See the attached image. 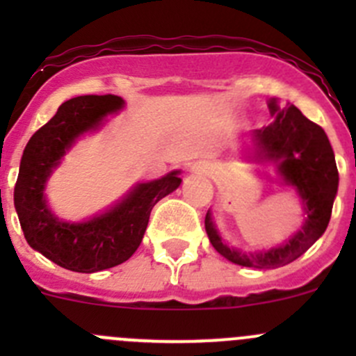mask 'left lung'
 <instances>
[{
    "label": "left lung",
    "mask_w": 356,
    "mask_h": 356,
    "mask_svg": "<svg viewBox=\"0 0 356 356\" xmlns=\"http://www.w3.org/2000/svg\"><path fill=\"white\" fill-rule=\"evenodd\" d=\"M267 105L274 122L250 132L246 161L274 165L279 182L293 188L303 204V224L282 245L246 253L222 239L210 210L204 217L211 246L232 264L253 268L284 267L314 245L327 229L339 184L336 158L324 129L289 103L281 106L272 98Z\"/></svg>",
    "instance_id": "obj_1"
}]
</instances>
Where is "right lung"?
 <instances>
[{
	"label": "right lung",
	"instance_id": "obj_1",
	"mask_svg": "<svg viewBox=\"0 0 356 356\" xmlns=\"http://www.w3.org/2000/svg\"><path fill=\"white\" fill-rule=\"evenodd\" d=\"M124 105V99L113 95L68 99L24 149L13 193L20 227L32 250L67 270L92 274L129 260L141 245L153 207L182 182L181 170L138 182L117 203L88 220H62L53 213L44 195L46 182L82 136L99 131Z\"/></svg>",
	"mask_w": 356,
	"mask_h": 356
}]
</instances>
